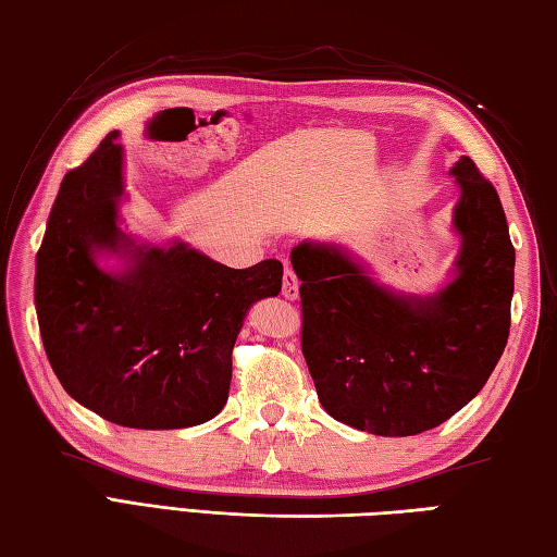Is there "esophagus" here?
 I'll use <instances>...</instances> for the list:
<instances>
[{
  "mask_svg": "<svg viewBox=\"0 0 557 557\" xmlns=\"http://www.w3.org/2000/svg\"><path fill=\"white\" fill-rule=\"evenodd\" d=\"M282 297L289 301L299 299V280L292 268H285V272H282Z\"/></svg>",
  "mask_w": 557,
  "mask_h": 557,
  "instance_id": "esophagus-1",
  "label": "esophagus"
}]
</instances>
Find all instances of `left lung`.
Returning <instances> with one entry per match:
<instances>
[{"mask_svg":"<svg viewBox=\"0 0 557 557\" xmlns=\"http://www.w3.org/2000/svg\"><path fill=\"white\" fill-rule=\"evenodd\" d=\"M455 277L433 297L377 285L333 244L301 242V351L330 417L373 435H417L486 385L510 335L515 246L498 191L461 156Z\"/></svg>","mask_w":557,"mask_h":557,"instance_id":"obj_1","label":"left lung"}]
</instances>
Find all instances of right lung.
Returning a JSON list of instances; mask_svg holds the SVG:
<instances>
[{"label": "right lung", "instance_id": "add662e5", "mask_svg": "<svg viewBox=\"0 0 557 557\" xmlns=\"http://www.w3.org/2000/svg\"><path fill=\"white\" fill-rule=\"evenodd\" d=\"M116 132L66 172L35 260L45 354L78 405L126 429L210 421L230 395L232 349L248 309L282 289L275 258L234 270L176 242L138 246L120 227ZM127 258L120 273L97 256Z\"/></svg>", "mask_w": 557, "mask_h": 557}]
</instances>
